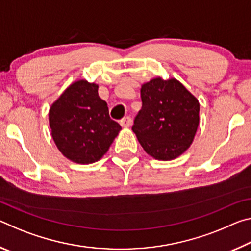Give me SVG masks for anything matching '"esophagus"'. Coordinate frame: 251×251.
Listing matches in <instances>:
<instances>
[{
    "mask_svg": "<svg viewBox=\"0 0 251 251\" xmlns=\"http://www.w3.org/2000/svg\"><path fill=\"white\" fill-rule=\"evenodd\" d=\"M120 123H121V125L123 127H125V128H127V127H129L131 125V118L129 116H126L124 118H122Z\"/></svg>",
    "mask_w": 251,
    "mask_h": 251,
    "instance_id": "1",
    "label": "esophagus"
}]
</instances>
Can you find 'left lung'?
Listing matches in <instances>:
<instances>
[{
	"label": "left lung",
	"mask_w": 251,
	"mask_h": 251,
	"mask_svg": "<svg viewBox=\"0 0 251 251\" xmlns=\"http://www.w3.org/2000/svg\"><path fill=\"white\" fill-rule=\"evenodd\" d=\"M142 109L131 127L148 155L172 160L193 143L199 124L198 100L175 78L142 85Z\"/></svg>",
	"instance_id": "obj_1"
}]
</instances>
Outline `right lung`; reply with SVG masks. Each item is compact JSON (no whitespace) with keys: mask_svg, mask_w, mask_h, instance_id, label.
Listing matches in <instances>:
<instances>
[{"mask_svg":"<svg viewBox=\"0 0 251 251\" xmlns=\"http://www.w3.org/2000/svg\"><path fill=\"white\" fill-rule=\"evenodd\" d=\"M49 120L59 151L77 164L100 159L122 129L109 117L107 103L99 96V85L84 79L70 85L53 103Z\"/></svg>","mask_w":251,"mask_h":251,"instance_id":"add662e5","label":"right lung"}]
</instances>
